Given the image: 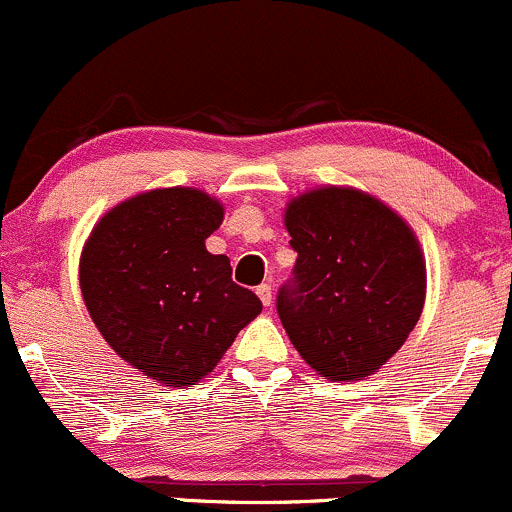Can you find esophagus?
<instances>
[{
    "instance_id": "obj_1",
    "label": "esophagus",
    "mask_w": 512,
    "mask_h": 512,
    "mask_svg": "<svg viewBox=\"0 0 512 512\" xmlns=\"http://www.w3.org/2000/svg\"><path fill=\"white\" fill-rule=\"evenodd\" d=\"M257 296H260L262 306H272V286L260 284L257 286Z\"/></svg>"
}]
</instances>
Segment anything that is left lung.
Returning a JSON list of instances; mask_svg holds the SVG:
<instances>
[{
    "label": "left lung",
    "instance_id": "left-lung-1",
    "mask_svg": "<svg viewBox=\"0 0 512 512\" xmlns=\"http://www.w3.org/2000/svg\"><path fill=\"white\" fill-rule=\"evenodd\" d=\"M296 250L277 313L316 372L333 381L369 376L398 352L425 301V262L413 230L357 189L325 187L286 206Z\"/></svg>",
    "mask_w": 512,
    "mask_h": 512
}]
</instances>
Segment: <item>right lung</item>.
<instances>
[{
    "mask_svg": "<svg viewBox=\"0 0 512 512\" xmlns=\"http://www.w3.org/2000/svg\"><path fill=\"white\" fill-rule=\"evenodd\" d=\"M223 206L199 189H155L123 201L89 235L80 260L87 311L128 364L167 386L206 376L262 301L233 282L204 240Z\"/></svg>",
    "mask_w": 512,
    "mask_h": 512,
    "instance_id": "obj_1",
    "label": "right lung"
}]
</instances>
